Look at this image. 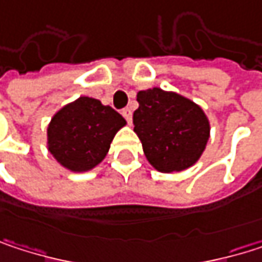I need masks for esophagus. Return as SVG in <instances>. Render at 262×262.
I'll return each instance as SVG.
<instances>
[{
    "instance_id": "34e87169",
    "label": "esophagus",
    "mask_w": 262,
    "mask_h": 262,
    "mask_svg": "<svg viewBox=\"0 0 262 262\" xmlns=\"http://www.w3.org/2000/svg\"><path fill=\"white\" fill-rule=\"evenodd\" d=\"M121 114H123V117H124V118H126V120H127L129 123H132V111L129 109V107L123 109V112H121Z\"/></svg>"
}]
</instances>
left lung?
<instances>
[{
    "label": "left lung",
    "instance_id": "8db88e82",
    "mask_svg": "<svg viewBox=\"0 0 262 262\" xmlns=\"http://www.w3.org/2000/svg\"><path fill=\"white\" fill-rule=\"evenodd\" d=\"M133 112L147 161L161 173H178L192 167L209 139V121L203 109L176 92L151 88L136 95Z\"/></svg>",
    "mask_w": 262,
    "mask_h": 262
}]
</instances>
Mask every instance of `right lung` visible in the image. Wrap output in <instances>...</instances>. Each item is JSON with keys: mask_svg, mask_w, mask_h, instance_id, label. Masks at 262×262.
<instances>
[{"mask_svg": "<svg viewBox=\"0 0 262 262\" xmlns=\"http://www.w3.org/2000/svg\"><path fill=\"white\" fill-rule=\"evenodd\" d=\"M124 126L126 120L111 106L80 97L51 118L47 129L48 151L74 173L89 171L106 158L115 133Z\"/></svg>", "mask_w": 262, "mask_h": 262, "instance_id": "obj_1", "label": "right lung"}]
</instances>
